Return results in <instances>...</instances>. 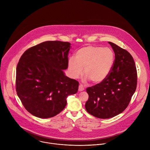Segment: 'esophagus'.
Segmentation results:
<instances>
[{
    "mask_svg": "<svg viewBox=\"0 0 150 150\" xmlns=\"http://www.w3.org/2000/svg\"><path fill=\"white\" fill-rule=\"evenodd\" d=\"M78 90H79V91H82L84 90V87H83L82 84H80V85H79Z\"/></svg>",
    "mask_w": 150,
    "mask_h": 150,
    "instance_id": "1",
    "label": "esophagus"
}]
</instances>
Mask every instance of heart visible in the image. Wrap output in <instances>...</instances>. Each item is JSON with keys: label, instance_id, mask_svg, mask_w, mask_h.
Here are the masks:
<instances>
[{"label": "heart", "instance_id": "heart-1", "mask_svg": "<svg viewBox=\"0 0 150 150\" xmlns=\"http://www.w3.org/2000/svg\"><path fill=\"white\" fill-rule=\"evenodd\" d=\"M115 53L109 47L88 46L76 53V58L71 57L68 62L71 76L78 78L83 73L85 80L91 79L97 83L103 82L110 73L115 63Z\"/></svg>", "mask_w": 150, "mask_h": 150}]
</instances>
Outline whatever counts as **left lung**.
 Here are the masks:
<instances>
[{
    "instance_id": "obj_1",
    "label": "left lung",
    "mask_w": 150,
    "mask_h": 150,
    "mask_svg": "<svg viewBox=\"0 0 150 150\" xmlns=\"http://www.w3.org/2000/svg\"><path fill=\"white\" fill-rule=\"evenodd\" d=\"M108 42L115 54L113 67L105 80L86 90L89 98L85 109L100 119L111 118L123 112L137 85V69L131 54L115 43Z\"/></svg>"
}]
</instances>
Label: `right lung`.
<instances>
[{
	"instance_id": "1",
	"label": "right lung",
	"mask_w": 150,
	"mask_h": 150,
	"mask_svg": "<svg viewBox=\"0 0 150 150\" xmlns=\"http://www.w3.org/2000/svg\"><path fill=\"white\" fill-rule=\"evenodd\" d=\"M71 43L42 42L27 50L16 67V90L25 109L39 118L62 112L67 97L78 90L79 82L65 75Z\"/></svg>"
}]
</instances>
